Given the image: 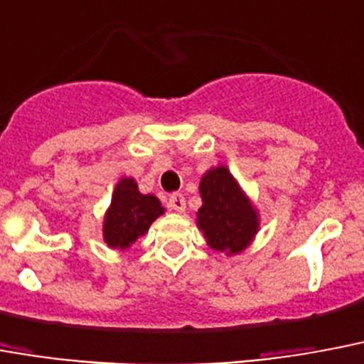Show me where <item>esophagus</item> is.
Here are the masks:
<instances>
[{
    "label": "esophagus",
    "mask_w": 364,
    "mask_h": 364,
    "mask_svg": "<svg viewBox=\"0 0 364 364\" xmlns=\"http://www.w3.org/2000/svg\"><path fill=\"white\" fill-rule=\"evenodd\" d=\"M168 208L174 212H184L186 210V199L182 196H171L168 197Z\"/></svg>",
    "instance_id": "obj_1"
}]
</instances>
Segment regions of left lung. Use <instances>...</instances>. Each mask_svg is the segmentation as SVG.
<instances>
[{
	"instance_id": "8db88e82",
	"label": "left lung",
	"mask_w": 364,
	"mask_h": 364,
	"mask_svg": "<svg viewBox=\"0 0 364 364\" xmlns=\"http://www.w3.org/2000/svg\"><path fill=\"white\" fill-rule=\"evenodd\" d=\"M203 206L197 212V228L212 250L225 255L240 254L259 231V214L240 190L228 167H214L199 184Z\"/></svg>"
}]
</instances>
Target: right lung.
Returning a JSON list of instances; mask_svg holds the SVG:
<instances>
[{
  "label": "right lung",
  "mask_w": 364,
  "mask_h": 364,
  "mask_svg": "<svg viewBox=\"0 0 364 364\" xmlns=\"http://www.w3.org/2000/svg\"><path fill=\"white\" fill-rule=\"evenodd\" d=\"M165 208L156 196H144L133 178H120L103 222V240L109 248L127 250L136 238L146 235L154 220Z\"/></svg>",
  "instance_id": "right-lung-1"
}]
</instances>
